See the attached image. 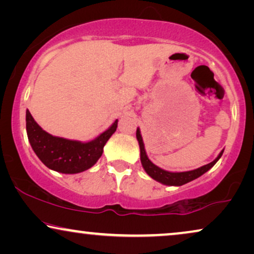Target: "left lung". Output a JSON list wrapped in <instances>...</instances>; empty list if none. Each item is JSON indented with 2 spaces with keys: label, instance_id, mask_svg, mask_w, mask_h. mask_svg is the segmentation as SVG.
<instances>
[{
  "label": "left lung",
  "instance_id": "obj_1",
  "mask_svg": "<svg viewBox=\"0 0 254 254\" xmlns=\"http://www.w3.org/2000/svg\"><path fill=\"white\" fill-rule=\"evenodd\" d=\"M136 138L138 141V145H140V152H141V163L143 166L144 171L151 177L152 179H155L156 182L163 184V185H169V186H182L184 184H187L192 180L199 178L200 176H202L203 173H206L208 170L213 168L216 164V162L221 158L222 154L224 150H222L216 158L209 164L201 166L199 169L192 170V171H185V172H170L166 170H163L158 168L157 165H155L150 159L148 158L147 152L144 149V143L142 140V135L140 131V128L136 129Z\"/></svg>",
  "mask_w": 254,
  "mask_h": 254
}]
</instances>
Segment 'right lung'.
Masks as SVG:
<instances>
[{"mask_svg":"<svg viewBox=\"0 0 254 254\" xmlns=\"http://www.w3.org/2000/svg\"><path fill=\"white\" fill-rule=\"evenodd\" d=\"M117 127L118 119L95 140H68L45 131L26 110V133L33 151L48 169L67 175L83 172L95 165L103 154L104 145Z\"/></svg>","mask_w":254,"mask_h":254,"instance_id":"add662e5","label":"right lung"}]
</instances>
